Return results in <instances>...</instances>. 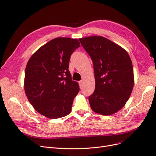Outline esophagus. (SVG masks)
<instances>
[{
  "mask_svg": "<svg viewBox=\"0 0 156 156\" xmlns=\"http://www.w3.org/2000/svg\"><path fill=\"white\" fill-rule=\"evenodd\" d=\"M83 80L80 81V82H79V85H80V88H82V87H83Z\"/></svg>",
  "mask_w": 156,
  "mask_h": 156,
  "instance_id": "esophagus-1",
  "label": "esophagus"
}]
</instances>
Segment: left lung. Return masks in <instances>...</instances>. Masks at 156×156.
<instances>
[{"instance_id":"8db88e82","label":"left lung","mask_w":156,"mask_h":156,"mask_svg":"<svg viewBox=\"0 0 156 156\" xmlns=\"http://www.w3.org/2000/svg\"><path fill=\"white\" fill-rule=\"evenodd\" d=\"M79 40L94 65L96 87L89 97L91 109L103 115L117 113L126 105L133 89L134 73L129 55L120 46L103 36Z\"/></svg>"}]
</instances>
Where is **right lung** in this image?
Listing matches in <instances>:
<instances>
[{
	"label": "right lung",
	"instance_id": "obj_1",
	"mask_svg": "<svg viewBox=\"0 0 156 156\" xmlns=\"http://www.w3.org/2000/svg\"><path fill=\"white\" fill-rule=\"evenodd\" d=\"M80 46L77 39L57 37L33 54L27 64L24 89L30 103L49 119L65 117L71 112L78 83L71 80L70 56Z\"/></svg>",
	"mask_w": 156,
	"mask_h": 156
}]
</instances>
